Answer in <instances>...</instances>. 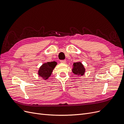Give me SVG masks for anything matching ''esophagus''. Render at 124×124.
Here are the masks:
<instances>
[{
	"label": "esophagus",
	"instance_id": "esophagus-1",
	"mask_svg": "<svg viewBox=\"0 0 124 124\" xmlns=\"http://www.w3.org/2000/svg\"><path fill=\"white\" fill-rule=\"evenodd\" d=\"M60 62H61V63H65L66 62V60H61V61H60Z\"/></svg>",
	"mask_w": 124,
	"mask_h": 124
}]
</instances>
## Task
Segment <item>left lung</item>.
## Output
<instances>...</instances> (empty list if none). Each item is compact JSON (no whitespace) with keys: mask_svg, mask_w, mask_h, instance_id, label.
I'll return each instance as SVG.
<instances>
[{"mask_svg":"<svg viewBox=\"0 0 124 124\" xmlns=\"http://www.w3.org/2000/svg\"><path fill=\"white\" fill-rule=\"evenodd\" d=\"M73 68L72 69V72L77 76L80 75L83 76L85 72V68L83 65L80 62H74L73 63Z\"/></svg>","mask_w":124,"mask_h":124,"instance_id":"left-lung-1","label":"left lung"}]
</instances>
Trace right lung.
Here are the masks:
<instances>
[{
    "label": "right lung",
    "instance_id": "right-lung-1",
    "mask_svg": "<svg viewBox=\"0 0 124 124\" xmlns=\"http://www.w3.org/2000/svg\"><path fill=\"white\" fill-rule=\"evenodd\" d=\"M57 65L55 62H47L45 63L40 67L39 70V75L42 77L44 79H47L52 72V71L54 69L55 67Z\"/></svg>",
    "mask_w": 124,
    "mask_h": 124
}]
</instances>
